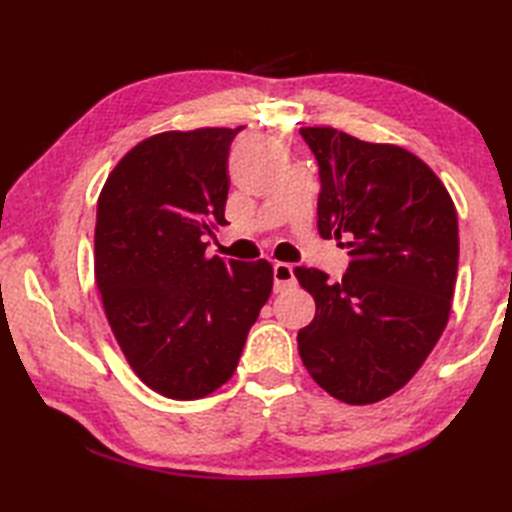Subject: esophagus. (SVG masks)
I'll list each match as a JSON object with an SVG mask.
<instances>
[{
  "label": "esophagus",
  "mask_w": 512,
  "mask_h": 512,
  "mask_svg": "<svg viewBox=\"0 0 512 512\" xmlns=\"http://www.w3.org/2000/svg\"><path fill=\"white\" fill-rule=\"evenodd\" d=\"M273 273H275V290L277 292L295 286V268H292L290 264L277 262L275 268H273Z\"/></svg>",
  "instance_id": "obj_1"
}]
</instances>
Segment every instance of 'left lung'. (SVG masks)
<instances>
[{
	"instance_id": "left-lung-1",
	"label": "left lung",
	"mask_w": 512,
	"mask_h": 512,
	"mask_svg": "<svg viewBox=\"0 0 512 512\" xmlns=\"http://www.w3.org/2000/svg\"><path fill=\"white\" fill-rule=\"evenodd\" d=\"M299 132L319 160V235L352 257L334 284L317 268H295L317 303L297 334L299 356L332 398L372 405L409 383L447 328L458 215L442 180L411 151L328 125Z\"/></svg>"
}]
</instances>
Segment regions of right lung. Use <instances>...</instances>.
Segmentation results:
<instances>
[{
  "instance_id": "add662e5",
  "label": "right lung",
  "mask_w": 512,
  "mask_h": 512,
  "mask_svg": "<svg viewBox=\"0 0 512 512\" xmlns=\"http://www.w3.org/2000/svg\"><path fill=\"white\" fill-rule=\"evenodd\" d=\"M242 127L140 140L107 176L96 209L94 277L125 361L173 400H198L233 376L250 325L273 292L266 259L206 255L228 224V147Z\"/></svg>"
}]
</instances>
